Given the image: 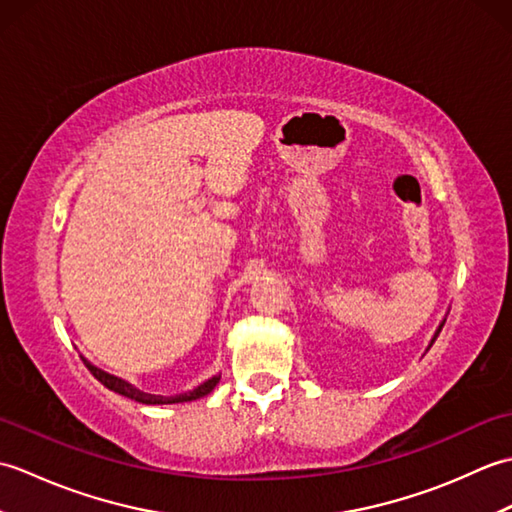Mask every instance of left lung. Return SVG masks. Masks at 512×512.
<instances>
[{"label": "left lung", "instance_id": "left-lung-1", "mask_svg": "<svg viewBox=\"0 0 512 512\" xmlns=\"http://www.w3.org/2000/svg\"><path fill=\"white\" fill-rule=\"evenodd\" d=\"M444 321H447V319H442V321H440V325H438V330H436V334H433V339H431L429 347H431L433 343H436V339H438V334H440V330H442V325H444ZM429 347H427V350H429Z\"/></svg>", "mask_w": 512, "mask_h": 512}]
</instances>
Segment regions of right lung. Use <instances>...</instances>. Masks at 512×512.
<instances>
[{
    "label": "right lung",
    "instance_id": "add662e5",
    "mask_svg": "<svg viewBox=\"0 0 512 512\" xmlns=\"http://www.w3.org/2000/svg\"><path fill=\"white\" fill-rule=\"evenodd\" d=\"M83 363H85V367H88L90 372L94 374V378H99L107 389H112V391H116V394H121V396H125V398H132V400H136V402H143V405H176V402L198 400V398H202V396H206V394H211L213 387H215L217 383H220V374H215V376H211L209 380H204V383H200L198 387L184 391V394H176V396H158V394H147V391H140V389L134 387L132 383H127V380L118 378V376H114V374L103 372L101 367L92 365V363L88 361V358H83Z\"/></svg>",
    "mask_w": 512,
    "mask_h": 512
}]
</instances>
